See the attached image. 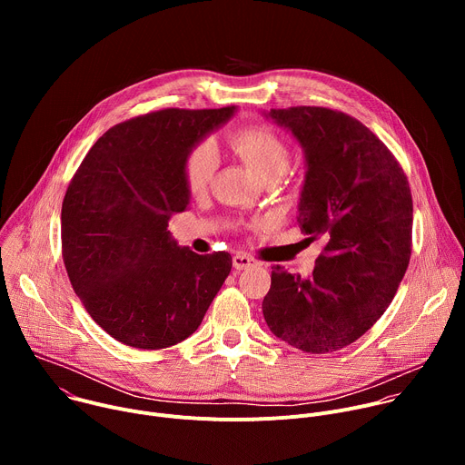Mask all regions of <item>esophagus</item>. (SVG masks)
I'll list each match as a JSON object with an SVG mask.
<instances>
[{
	"mask_svg": "<svg viewBox=\"0 0 465 465\" xmlns=\"http://www.w3.org/2000/svg\"><path fill=\"white\" fill-rule=\"evenodd\" d=\"M255 264H257V261L253 257L246 255V253H235L233 255V267L237 271H244L248 267H255Z\"/></svg>",
	"mask_w": 465,
	"mask_h": 465,
	"instance_id": "obj_1",
	"label": "esophagus"
}]
</instances>
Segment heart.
<instances>
[{"label": "heart", "mask_w": 465, "mask_h": 465, "mask_svg": "<svg viewBox=\"0 0 465 465\" xmlns=\"http://www.w3.org/2000/svg\"><path fill=\"white\" fill-rule=\"evenodd\" d=\"M228 147L237 154L264 183L278 182L291 165V149L276 130L250 124L233 130L226 138ZM215 153L210 145L193 147L183 160V183L191 194H203L215 173Z\"/></svg>", "instance_id": "obj_1"}]
</instances>
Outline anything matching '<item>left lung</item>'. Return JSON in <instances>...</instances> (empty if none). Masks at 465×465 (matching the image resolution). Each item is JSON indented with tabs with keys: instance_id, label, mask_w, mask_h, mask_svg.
<instances>
[{
	"instance_id": "8db88e82",
	"label": "left lung",
	"mask_w": 465,
	"mask_h": 465,
	"mask_svg": "<svg viewBox=\"0 0 465 465\" xmlns=\"http://www.w3.org/2000/svg\"><path fill=\"white\" fill-rule=\"evenodd\" d=\"M305 151L298 224L325 244L311 278L272 267L262 316L307 353L361 339L400 287L412 253V194L401 163L355 117L323 106L272 108Z\"/></svg>"
}]
</instances>
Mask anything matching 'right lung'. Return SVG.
Segmentation results:
<instances>
[{"label": "right lung", "instance_id": "right-lung-1", "mask_svg": "<svg viewBox=\"0 0 465 465\" xmlns=\"http://www.w3.org/2000/svg\"><path fill=\"white\" fill-rule=\"evenodd\" d=\"M235 106L165 108L123 121L94 143L62 203V259L88 314L117 342L171 348L201 325L232 255H198L167 232L185 212L183 160Z\"/></svg>", "mask_w": 465, "mask_h": 465}]
</instances>
